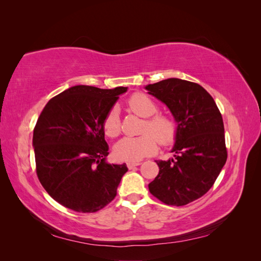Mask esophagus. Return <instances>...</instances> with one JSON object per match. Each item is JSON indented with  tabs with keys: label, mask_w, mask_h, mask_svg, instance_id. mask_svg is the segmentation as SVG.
<instances>
[{
	"label": "esophagus",
	"mask_w": 261,
	"mask_h": 261,
	"mask_svg": "<svg viewBox=\"0 0 261 261\" xmlns=\"http://www.w3.org/2000/svg\"><path fill=\"white\" fill-rule=\"evenodd\" d=\"M126 165H127V168L129 170H132L135 167H138V165H140V162H127V163H126Z\"/></svg>",
	"instance_id": "34e87169"
}]
</instances>
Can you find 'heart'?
<instances>
[{"label": "heart", "instance_id": "obj_1", "mask_svg": "<svg viewBox=\"0 0 261 261\" xmlns=\"http://www.w3.org/2000/svg\"><path fill=\"white\" fill-rule=\"evenodd\" d=\"M127 107L133 113L146 117L141 127L143 135L125 137L118 141L113 149L116 159L136 162L156 151L158 140L164 146L174 143L178 130L176 120L168 114H155L159 111V107L149 96L141 92L134 93L127 100ZM102 128L109 137L120 135L121 123L115 108L107 113Z\"/></svg>", "mask_w": 261, "mask_h": 261}]
</instances>
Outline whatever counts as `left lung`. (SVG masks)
Instances as JSON below:
<instances>
[{"mask_svg":"<svg viewBox=\"0 0 261 261\" xmlns=\"http://www.w3.org/2000/svg\"><path fill=\"white\" fill-rule=\"evenodd\" d=\"M177 122L174 156L155 160L159 174L149 192L169 206H185L215 184L227 158L224 125L215 100L196 83L169 78L146 86Z\"/></svg>","mask_w":261,"mask_h":261,"instance_id":"obj_1","label":"left lung"}]
</instances>
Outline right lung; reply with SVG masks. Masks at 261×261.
<instances>
[{"label": "right lung", "instance_id": "obj_1", "mask_svg": "<svg viewBox=\"0 0 261 261\" xmlns=\"http://www.w3.org/2000/svg\"><path fill=\"white\" fill-rule=\"evenodd\" d=\"M127 87L74 86L53 97L34 129L36 172L52 198L77 212H96L116 196L126 164H109L102 122Z\"/></svg>", "mask_w": 261, "mask_h": 261}]
</instances>
